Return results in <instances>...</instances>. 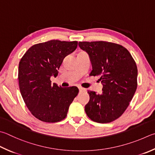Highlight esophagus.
Listing matches in <instances>:
<instances>
[{
  "instance_id": "obj_1",
  "label": "esophagus",
  "mask_w": 155,
  "mask_h": 155,
  "mask_svg": "<svg viewBox=\"0 0 155 155\" xmlns=\"http://www.w3.org/2000/svg\"><path fill=\"white\" fill-rule=\"evenodd\" d=\"M78 89H79V92L80 93H83V92H85L86 89L83 88V87H78Z\"/></svg>"
}]
</instances>
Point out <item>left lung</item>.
<instances>
[{"label":"left lung","instance_id":"8db88e82","mask_svg":"<svg viewBox=\"0 0 155 155\" xmlns=\"http://www.w3.org/2000/svg\"><path fill=\"white\" fill-rule=\"evenodd\" d=\"M78 46L88 53L92 64L90 75L98 76L102 93L89 91L85 107L93 121L108 123L125 111L137 89V68L131 53L119 44L106 41L79 42Z\"/></svg>","mask_w":155,"mask_h":155}]
</instances>
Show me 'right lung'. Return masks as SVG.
Masks as SVG:
<instances>
[{
  "label": "right lung",
  "mask_w": 155,
  "mask_h": 155,
  "mask_svg": "<svg viewBox=\"0 0 155 155\" xmlns=\"http://www.w3.org/2000/svg\"><path fill=\"white\" fill-rule=\"evenodd\" d=\"M77 41L51 40L34 45L19 64L18 80L21 96L31 113L46 123L64 119L70 104L78 94L77 87L51 84L64 58L77 49Z\"/></svg>",
  "instance_id": "add662e5"
}]
</instances>
